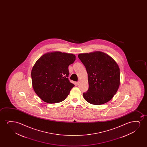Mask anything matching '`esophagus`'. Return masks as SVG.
Returning a JSON list of instances; mask_svg holds the SVG:
<instances>
[{
  "label": "esophagus",
  "mask_w": 147,
  "mask_h": 147,
  "mask_svg": "<svg viewBox=\"0 0 147 147\" xmlns=\"http://www.w3.org/2000/svg\"><path fill=\"white\" fill-rule=\"evenodd\" d=\"M80 81H78L77 82V84L78 85L79 84H80Z\"/></svg>",
  "instance_id": "esophagus-1"
}]
</instances>
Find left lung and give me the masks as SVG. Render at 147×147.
Returning <instances> with one entry per match:
<instances>
[{
    "instance_id": "1",
    "label": "left lung",
    "mask_w": 147,
    "mask_h": 147,
    "mask_svg": "<svg viewBox=\"0 0 147 147\" xmlns=\"http://www.w3.org/2000/svg\"><path fill=\"white\" fill-rule=\"evenodd\" d=\"M88 74L89 88L83 96L94 105L105 104L111 100L120 85V70L115 60L100 51L78 55Z\"/></svg>"
}]
</instances>
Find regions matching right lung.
<instances>
[{"label": "right lung", "instance_id": "add662e5", "mask_svg": "<svg viewBox=\"0 0 147 147\" xmlns=\"http://www.w3.org/2000/svg\"><path fill=\"white\" fill-rule=\"evenodd\" d=\"M76 56L72 54L55 51L40 57L31 72L34 92L42 100L56 103L64 100L74 85L69 81L68 67Z\"/></svg>", "mask_w": 147, "mask_h": 147}]
</instances>
